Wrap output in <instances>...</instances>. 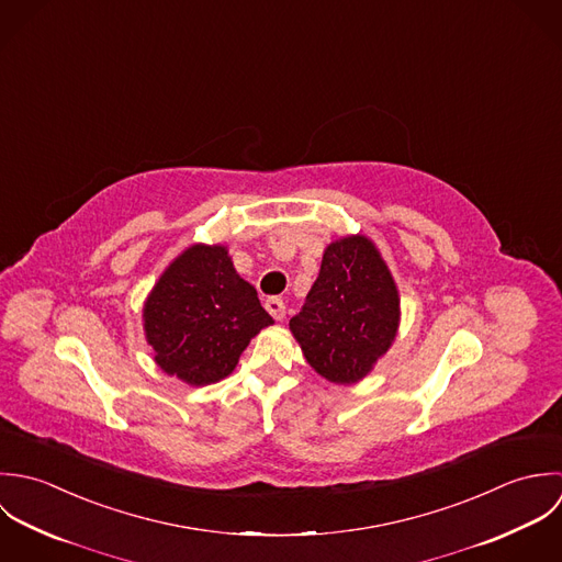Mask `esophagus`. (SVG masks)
I'll return each mask as SVG.
<instances>
[{
    "mask_svg": "<svg viewBox=\"0 0 562 562\" xmlns=\"http://www.w3.org/2000/svg\"><path fill=\"white\" fill-rule=\"evenodd\" d=\"M265 306H267L269 315H271L276 322H282V319H284V315H286V306H284V302H282L280 297H269Z\"/></svg>",
    "mask_w": 562,
    "mask_h": 562,
    "instance_id": "esophagus-1",
    "label": "esophagus"
}]
</instances>
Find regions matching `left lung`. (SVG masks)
Wrapping results in <instances>:
<instances>
[{
    "instance_id": "obj_1",
    "label": "left lung",
    "mask_w": 562,
    "mask_h": 562,
    "mask_svg": "<svg viewBox=\"0 0 562 562\" xmlns=\"http://www.w3.org/2000/svg\"><path fill=\"white\" fill-rule=\"evenodd\" d=\"M400 322L395 282L367 236L333 243L302 311L291 319L308 364L335 384L364 378Z\"/></svg>"
}]
</instances>
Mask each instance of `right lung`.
<instances>
[{
  "instance_id": "1",
  "label": "right lung",
  "mask_w": 562,
  "mask_h": 562,
  "mask_svg": "<svg viewBox=\"0 0 562 562\" xmlns=\"http://www.w3.org/2000/svg\"><path fill=\"white\" fill-rule=\"evenodd\" d=\"M145 337L169 375L204 386L232 373L271 315L222 245H193L160 276L143 308Z\"/></svg>"
}]
</instances>
